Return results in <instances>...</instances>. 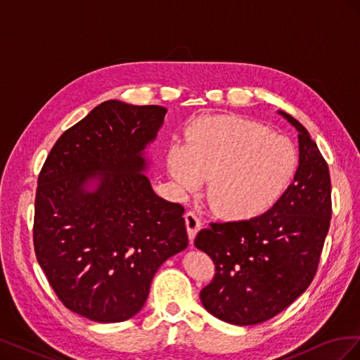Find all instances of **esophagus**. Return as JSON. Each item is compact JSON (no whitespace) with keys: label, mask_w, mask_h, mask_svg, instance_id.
I'll return each mask as SVG.
<instances>
[{"label":"esophagus","mask_w":360,"mask_h":360,"mask_svg":"<svg viewBox=\"0 0 360 360\" xmlns=\"http://www.w3.org/2000/svg\"><path fill=\"white\" fill-rule=\"evenodd\" d=\"M184 219H186V226H188V234H189V240L192 242L195 234L198 233L200 226H201V219L200 216L195 212H188L184 214Z\"/></svg>","instance_id":"34e87169"}]
</instances>
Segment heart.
<instances>
[{
    "mask_svg": "<svg viewBox=\"0 0 360 360\" xmlns=\"http://www.w3.org/2000/svg\"><path fill=\"white\" fill-rule=\"evenodd\" d=\"M171 177L193 192L205 180L207 201L228 219L266 212L285 192L297 165L291 141L237 115L202 117L188 129V144L167 151Z\"/></svg>",
    "mask_w": 360,
    "mask_h": 360,
    "instance_id": "obj_1",
    "label": "heart"
}]
</instances>
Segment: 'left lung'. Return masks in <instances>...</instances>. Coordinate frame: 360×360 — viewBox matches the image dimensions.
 <instances>
[{"mask_svg":"<svg viewBox=\"0 0 360 360\" xmlns=\"http://www.w3.org/2000/svg\"><path fill=\"white\" fill-rule=\"evenodd\" d=\"M299 168L288 189L266 213L248 221L210 222L195 246L213 259L214 276L201 291L204 308L237 326L263 323L309 287L332 217L328 162L296 118Z\"/></svg>","mask_w":360,"mask_h":360,"instance_id":"left-lung-1","label":"left lung"}]
</instances>
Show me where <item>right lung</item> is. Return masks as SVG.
I'll use <instances>...</instances> for the list:
<instances>
[{"label": "right lung", "instance_id": "right-lung-1", "mask_svg": "<svg viewBox=\"0 0 360 360\" xmlns=\"http://www.w3.org/2000/svg\"><path fill=\"white\" fill-rule=\"evenodd\" d=\"M167 110L108 101L53 144L37 180L32 242L61 303L97 323L126 321L160 264L188 246L184 209L158 197L141 156ZM91 178L93 193L83 191Z\"/></svg>", "mask_w": 360, "mask_h": 360}]
</instances>
